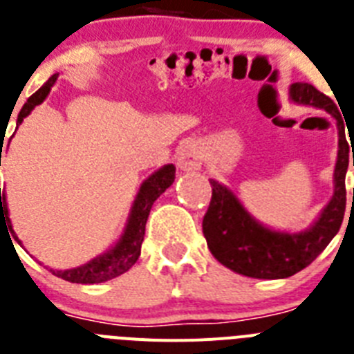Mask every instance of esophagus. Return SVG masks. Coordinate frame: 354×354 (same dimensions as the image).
Returning a JSON list of instances; mask_svg holds the SVG:
<instances>
[{
	"mask_svg": "<svg viewBox=\"0 0 354 354\" xmlns=\"http://www.w3.org/2000/svg\"><path fill=\"white\" fill-rule=\"evenodd\" d=\"M203 164V155L198 147L185 146L178 155V165L183 171H198Z\"/></svg>",
	"mask_w": 354,
	"mask_h": 354,
	"instance_id": "34e87169",
	"label": "esophagus"
}]
</instances>
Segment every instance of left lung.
Masks as SVG:
<instances>
[{"mask_svg": "<svg viewBox=\"0 0 354 354\" xmlns=\"http://www.w3.org/2000/svg\"><path fill=\"white\" fill-rule=\"evenodd\" d=\"M290 97L296 103L326 110L337 121L339 155L333 173L335 190L330 203L308 230L287 233L266 228L251 217L232 190L221 185L219 181L210 180V207L203 217V233L207 239L208 250L224 267L250 278H288L305 269L339 233L346 212V173L347 165L351 162V153L339 109L330 97L310 84L292 85Z\"/></svg>", "mask_w": 354, "mask_h": 354, "instance_id": "8db88e82", "label": "left lung"}]
</instances>
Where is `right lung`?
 <instances>
[{
  "label": "right lung",
  "instance_id": "add662e5",
  "mask_svg": "<svg viewBox=\"0 0 354 354\" xmlns=\"http://www.w3.org/2000/svg\"><path fill=\"white\" fill-rule=\"evenodd\" d=\"M57 76L53 75L51 78L42 85L35 94L28 97V101L24 103V106L21 109L19 115H17V126L23 122V119L35 109L37 104H41L46 100V96L49 94L53 84L57 82ZM3 151V147H1ZM0 151V153H1ZM0 165H1V155H0ZM174 174H176V167L173 164H167L164 167H160L156 173H153L151 176L144 180V183L140 185L139 194L135 198L133 207H131L130 217H128V223H126L124 233L121 235L119 242L113 245L112 250L106 251L101 257L94 258L85 266L75 267V269L67 270H53L55 276L58 278L71 281V283H103V281H109L112 278H118V276L124 274L126 270L131 269L137 260L140 257V245L144 241V233H146V221L147 215L151 212L153 203L160 198V194H164L169 187L173 185ZM5 224L8 226V232L12 233L15 241H21L15 236L14 230H12L10 217H8V208H7V196L0 189V226Z\"/></svg>",
  "mask_w": 354,
  "mask_h": 354
}]
</instances>
